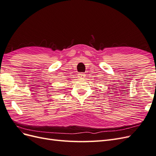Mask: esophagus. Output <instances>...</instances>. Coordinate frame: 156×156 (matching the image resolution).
Listing matches in <instances>:
<instances>
[{"label": "esophagus", "instance_id": "34e87169", "mask_svg": "<svg viewBox=\"0 0 156 156\" xmlns=\"http://www.w3.org/2000/svg\"><path fill=\"white\" fill-rule=\"evenodd\" d=\"M77 76L79 78H83L84 77V75L83 73H79Z\"/></svg>", "mask_w": 156, "mask_h": 156}]
</instances>
